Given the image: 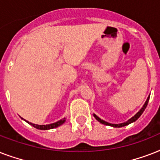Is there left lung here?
<instances>
[{
    "instance_id": "1",
    "label": "left lung",
    "mask_w": 160,
    "mask_h": 160,
    "mask_svg": "<svg viewBox=\"0 0 160 160\" xmlns=\"http://www.w3.org/2000/svg\"><path fill=\"white\" fill-rule=\"evenodd\" d=\"M149 96L148 97V99H147L146 102H145V104L144 105V106L142 107V109L139 110L138 113H137L135 115H134V117H132L131 119H129V120L127 122H124V123H122V124H109V123H108V122H105L104 121V120H102L101 119H100L99 117L96 116L95 114H94V117H95V119H97L98 121L100 122L101 124H105V125H109V126H113V127H123V126H125V125H128V124H131V123H133V122L136 121L137 119H139V117H140V115H141L142 114H143V112L144 111V109H145V108L147 107V105H148V103H149Z\"/></svg>"
}]
</instances>
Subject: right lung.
Returning a JSON list of instances; mask_svg holds the SVG:
<instances>
[{"instance_id": "1", "label": "right lung", "mask_w": 160, "mask_h": 160, "mask_svg": "<svg viewBox=\"0 0 160 160\" xmlns=\"http://www.w3.org/2000/svg\"><path fill=\"white\" fill-rule=\"evenodd\" d=\"M28 124H31L32 126L35 127V128H36V129H54V128H56V127L60 126V125H61L62 124H64L65 122V119H60V120H59L58 122H56V123H54V124H46V125H38V124H32V123H31V122H28L26 121Z\"/></svg>"}]
</instances>
